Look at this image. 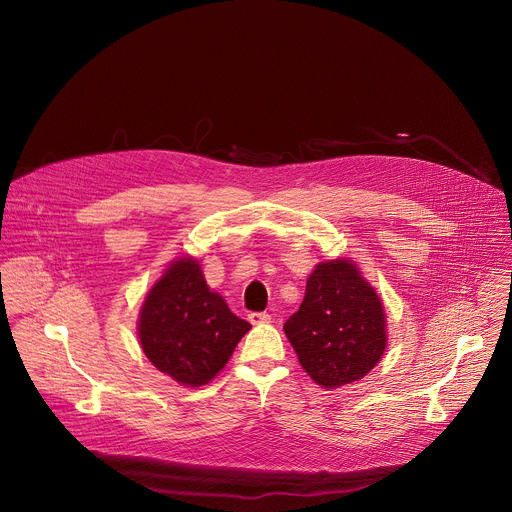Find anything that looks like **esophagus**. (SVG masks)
Instances as JSON below:
<instances>
[{"instance_id": "esophagus-1", "label": "esophagus", "mask_w": 512, "mask_h": 512, "mask_svg": "<svg viewBox=\"0 0 512 512\" xmlns=\"http://www.w3.org/2000/svg\"><path fill=\"white\" fill-rule=\"evenodd\" d=\"M248 320H250V324L258 326V324H268L272 318L266 312H252V314H248Z\"/></svg>"}]
</instances>
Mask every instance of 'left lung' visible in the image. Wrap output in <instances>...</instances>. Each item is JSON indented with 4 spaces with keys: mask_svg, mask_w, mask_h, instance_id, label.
I'll return each instance as SVG.
<instances>
[{
    "mask_svg": "<svg viewBox=\"0 0 512 512\" xmlns=\"http://www.w3.org/2000/svg\"><path fill=\"white\" fill-rule=\"evenodd\" d=\"M304 371L336 389L361 379L381 359L387 332L383 304L345 258L320 262L306 282L300 310L284 324Z\"/></svg>",
    "mask_w": 512,
    "mask_h": 512,
    "instance_id": "1",
    "label": "left lung"
}]
</instances>
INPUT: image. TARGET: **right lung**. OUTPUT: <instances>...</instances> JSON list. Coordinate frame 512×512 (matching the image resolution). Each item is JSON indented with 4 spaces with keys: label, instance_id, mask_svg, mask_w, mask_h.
<instances>
[{
    "label": "right lung",
    "instance_id": "obj_1",
    "mask_svg": "<svg viewBox=\"0 0 512 512\" xmlns=\"http://www.w3.org/2000/svg\"><path fill=\"white\" fill-rule=\"evenodd\" d=\"M250 328L208 288L200 264L186 256L171 262L147 294L137 330L145 355L159 371L200 387L226 365Z\"/></svg>",
    "mask_w": 512,
    "mask_h": 512
}]
</instances>
